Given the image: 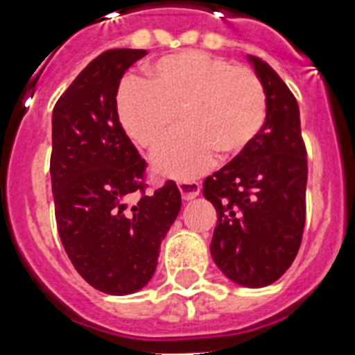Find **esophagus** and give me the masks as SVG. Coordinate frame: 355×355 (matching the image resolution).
<instances>
[{"mask_svg": "<svg viewBox=\"0 0 355 355\" xmlns=\"http://www.w3.org/2000/svg\"><path fill=\"white\" fill-rule=\"evenodd\" d=\"M178 189H180L184 200H193L200 193V184L195 180H182V182H178Z\"/></svg>", "mask_w": 355, "mask_h": 355, "instance_id": "1", "label": "esophagus"}]
</instances>
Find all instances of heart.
<instances>
[{
	"mask_svg": "<svg viewBox=\"0 0 355 355\" xmlns=\"http://www.w3.org/2000/svg\"><path fill=\"white\" fill-rule=\"evenodd\" d=\"M128 137L153 151L177 128L184 131L153 158L157 173L195 178L211 168L215 153L233 158L246 151L266 122V91L252 69L202 51L158 60L149 80L129 78L116 98Z\"/></svg>",
	"mask_w": 355,
	"mask_h": 355,
	"instance_id": "obj_1",
	"label": "heart"
}]
</instances>
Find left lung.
Listing matches in <instances>:
<instances>
[{
  "mask_svg": "<svg viewBox=\"0 0 355 355\" xmlns=\"http://www.w3.org/2000/svg\"><path fill=\"white\" fill-rule=\"evenodd\" d=\"M248 60L266 91V122L246 151L204 180V197L217 209L215 264L230 281L261 288L282 277L301 246L308 160L295 96L266 62Z\"/></svg>",
  "mask_w": 355,
  "mask_h": 355,
  "instance_id": "obj_1",
  "label": "left lung"
}]
</instances>
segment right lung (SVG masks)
<instances>
[{
    "label": "right lung",
    "mask_w": 355,
    "mask_h": 355,
    "mask_svg": "<svg viewBox=\"0 0 355 355\" xmlns=\"http://www.w3.org/2000/svg\"><path fill=\"white\" fill-rule=\"evenodd\" d=\"M146 54L144 49L102 53L74 78L53 111L58 233L76 272L111 295L135 293L151 281L160 243L182 206L173 180L146 193L148 164L118 120L120 80ZM135 192L141 198L129 207Z\"/></svg>",
    "instance_id": "1"
}]
</instances>
